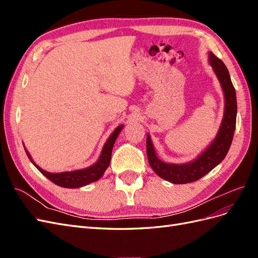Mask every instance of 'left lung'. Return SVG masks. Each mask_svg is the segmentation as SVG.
Masks as SVG:
<instances>
[{"instance_id":"obj_1","label":"left lung","mask_w":258,"mask_h":258,"mask_svg":"<svg viewBox=\"0 0 258 258\" xmlns=\"http://www.w3.org/2000/svg\"><path fill=\"white\" fill-rule=\"evenodd\" d=\"M209 62L221 83L225 98L224 117L212 143L195 160L183 165H175L160 160L155 153L150 135H147L146 138V153L150 166L156 174L170 183L186 184L198 181L224 160L232 142L237 119L236 90L224 62L218 59L213 52L209 53Z\"/></svg>"}]
</instances>
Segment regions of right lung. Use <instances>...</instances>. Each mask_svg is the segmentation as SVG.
I'll use <instances>...</instances> for the list:
<instances>
[{
  "mask_svg": "<svg viewBox=\"0 0 258 258\" xmlns=\"http://www.w3.org/2000/svg\"><path fill=\"white\" fill-rule=\"evenodd\" d=\"M122 128L123 126L120 124V126H118L113 131V134L105 142L98 161L96 163H93L92 166L85 169H81V170H74V171H69V172H60V173L47 172V171L43 170L42 168H40L36 165L26 148L25 151L28 155L30 161L33 163V165L36 167V169L40 171L42 174H44L48 179H50L52 183L61 187H66V188H80V187H83L85 185L98 181V179L104 174L105 170L107 169L108 166H110L113 145Z\"/></svg>",
  "mask_w": 258,
  "mask_h": 258,
  "instance_id": "1",
  "label": "right lung"
}]
</instances>
